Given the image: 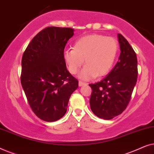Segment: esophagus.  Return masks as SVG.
<instances>
[{
    "label": "esophagus",
    "instance_id": "34e87169",
    "mask_svg": "<svg viewBox=\"0 0 154 154\" xmlns=\"http://www.w3.org/2000/svg\"><path fill=\"white\" fill-rule=\"evenodd\" d=\"M85 84H86L85 83H84V82L81 81H79V85L80 86V87H81V86H83V85H85Z\"/></svg>",
    "mask_w": 154,
    "mask_h": 154
}]
</instances>
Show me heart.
Masks as SVG:
<instances>
[{"label": "heart", "mask_w": 154, "mask_h": 154, "mask_svg": "<svg viewBox=\"0 0 154 154\" xmlns=\"http://www.w3.org/2000/svg\"><path fill=\"white\" fill-rule=\"evenodd\" d=\"M119 45L116 40L100 34L85 35L73 45V49L64 52V60L71 74H76L82 65L85 67L80 79L88 81L109 73L116 58Z\"/></svg>", "instance_id": "b5f03b06"}]
</instances>
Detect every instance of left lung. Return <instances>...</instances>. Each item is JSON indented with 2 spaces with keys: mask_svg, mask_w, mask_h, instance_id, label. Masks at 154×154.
Instances as JSON below:
<instances>
[{
  "mask_svg": "<svg viewBox=\"0 0 154 154\" xmlns=\"http://www.w3.org/2000/svg\"><path fill=\"white\" fill-rule=\"evenodd\" d=\"M121 54L119 62L106 77L90 84L92 92L90 108L94 114L104 120L122 113L129 104L137 80V59L135 52L121 34H118Z\"/></svg>",
  "mask_w": 154,
  "mask_h": 154,
  "instance_id": "left-lung-1",
  "label": "left lung"
}]
</instances>
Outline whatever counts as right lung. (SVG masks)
Wrapping results in <instances>:
<instances>
[{
	"label": "right lung",
	"instance_id": "right-lung-1",
	"mask_svg": "<svg viewBox=\"0 0 154 154\" xmlns=\"http://www.w3.org/2000/svg\"><path fill=\"white\" fill-rule=\"evenodd\" d=\"M73 31L47 27L31 40L23 54L21 83L33 113L44 121L54 122L64 116L69 98L79 87L63 57Z\"/></svg>",
	"mask_w": 154,
	"mask_h": 154
}]
</instances>
